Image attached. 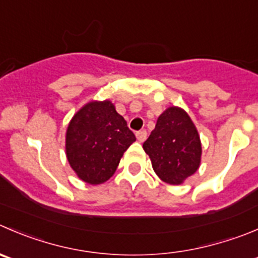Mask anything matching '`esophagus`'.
Here are the masks:
<instances>
[{
	"mask_svg": "<svg viewBox=\"0 0 258 258\" xmlns=\"http://www.w3.org/2000/svg\"><path fill=\"white\" fill-rule=\"evenodd\" d=\"M136 137L140 142H144L147 137V132L145 130H141V131L136 132Z\"/></svg>",
	"mask_w": 258,
	"mask_h": 258,
	"instance_id": "1",
	"label": "esophagus"
}]
</instances>
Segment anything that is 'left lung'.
<instances>
[{
  "label": "left lung",
  "mask_w": 258,
  "mask_h": 258,
  "mask_svg": "<svg viewBox=\"0 0 258 258\" xmlns=\"http://www.w3.org/2000/svg\"><path fill=\"white\" fill-rule=\"evenodd\" d=\"M144 150L162 181L179 185L201 165L202 145L198 131L184 109L170 107L157 118Z\"/></svg>",
  "instance_id": "8db88e82"
}]
</instances>
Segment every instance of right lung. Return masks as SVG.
Masks as SVG:
<instances>
[{"instance_id":"1","label":"right lung","mask_w":258,"mask_h":258,"mask_svg":"<svg viewBox=\"0 0 258 258\" xmlns=\"http://www.w3.org/2000/svg\"><path fill=\"white\" fill-rule=\"evenodd\" d=\"M135 141L134 132L111 102H91L69 123L67 157L83 181L102 184L114 174L123 152Z\"/></svg>"}]
</instances>
